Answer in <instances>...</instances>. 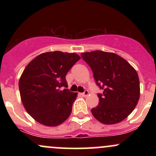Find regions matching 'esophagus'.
Here are the masks:
<instances>
[{"label":"esophagus","mask_w":156,"mask_h":156,"mask_svg":"<svg viewBox=\"0 0 156 156\" xmlns=\"http://www.w3.org/2000/svg\"><path fill=\"white\" fill-rule=\"evenodd\" d=\"M88 94H89V91H87V90H85L83 93H81V95L83 96V97L87 96Z\"/></svg>","instance_id":"obj_1"}]
</instances>
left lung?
Here are the masks:
<instances>
[{"instance_id":"obj_1","label":"left lung","mask_w":156,"mask_h":156,"mask_svg":"<svg viewBox=\"0 0 156 156\" xmlns=\"http://www.w3.org/2000/svg\"><path fill=\"white\" fill-rule=\"evenodd\" d=\"M82 58L92 69L98 93L99 104L91 109L93 116L103 124L122 121L136 106L140 84L136 71L115 53L102 51L82 53Z\"/></svg>"}]
</instances>
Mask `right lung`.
Instances as JSON below:
<instances>
[{
  "mask_svg": "<svg viewBox=\"0 0 156 156\" xmlns=\"http://www.w3.org/2000/svg\"><path fill=\"white\" fill-rule=\"evenodd\" d=\"M80 58L76 53L47 52L27 65L19 81L27 112L46 126H57L69 117L77 93L67 88L66 75Z\"/></svg>",
  "mask_w": 156,
  "mask_h": 156,
  "instance_id": "obj_1",
  "label": "right lung"
}]
</instances>
